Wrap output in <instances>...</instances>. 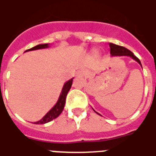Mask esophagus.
<instances>
[{
  "label": "esophagus",
  "mask_w": 156,
  "mask_h": 156,
  "mask_svg": "<svg viewBox=\"0 0 156 156\" xmlns=\"http://www.w3.org/2000/svg\"><path fill=\"white\" fill-rule=\"evenodd\" d=\"M77 75L81 76V77L84 76L85 75V70H84V69H80V70H78V73H77Z\"/></svg>",
  "instance_id": "34e87169"
}]
</instances>
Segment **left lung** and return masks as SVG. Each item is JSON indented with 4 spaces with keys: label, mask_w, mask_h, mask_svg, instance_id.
Masks as SVG:
<instances>
[{
    "label": "left lung",
    "mask_w": 156,
    "mask_h": 156,
    "mask_svg": "<svg viewBox=\"0 0 156 156\" xmlns=\"http://www.w3.org/2000/svg\"><path fill=\"white\" fill-rule=\"evenodd\" d=\"M109 45H110V49H111V50H110V53H111V56H129V57H131L132 59H134L135 61H136V62H137L139 63V64H140V65L142 66L140 59H139L137 57H135L132 52L130 51L129 49H127L126 48L123 47V46H120V45H115V44H113V43H109ZM96 113H97V112H96ZM97 114H98V113H97ZM98 115H99V114H98Z\"/></svg>",
    "instance_id": "1"
}]
</instances>
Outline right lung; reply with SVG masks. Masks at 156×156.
<instances>
[{
  "label": "right lung",
  "mask_w": 156,
  "mask_h": 156,
  "mask_svg": "<svg viewBox=\"0 0 156 156\" xmlns=\"http://www.w3.org/2000/svg\"><path fill=\"white\" fill-rule=\"evenodd\" d=\"M49 47V44H40V45H37L34 47L31 48V49H29L27 50H25V52L28 51H32V50H37V49H46V48ZM73 79L74 78L69 79V81H67L66 82H65V84L63 86L62 91H61L60 95H59V98H58V102H56V104L54 105V107H52L49 111L48 112L46 115L44 116V117L40 119L37 122H34V124H45L46 122H49L50 121H52L54 119L58 118L60 114L62 112L64 107H65L66 103V98L67 93L69 92V90L71 88L72 82H73Z\"/></svg>",
  "instance_id": "add662e5"
}]
</instances>
